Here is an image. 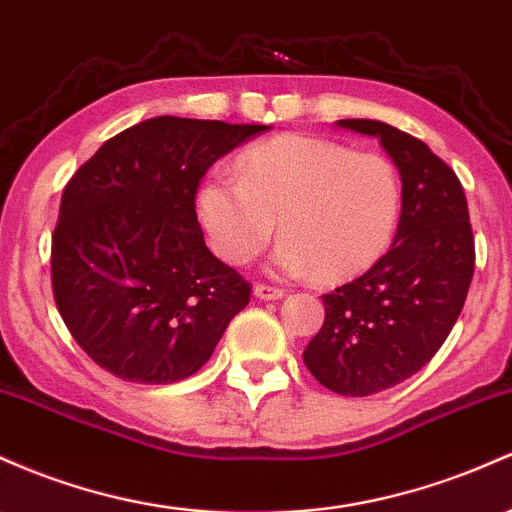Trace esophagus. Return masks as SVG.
<instances>
[{
    "instance_id": "esophagus-1",
    "label": "esophagus",
    "mask_w": 512,
    "mask_h": 512,
    "mask_svg": "<svg viewBox=\"0 0 512 512\" xmlns=\"http://www.w3.org/2000/svg\"><path fill=\"white\" fill-rule=\"evenodd\" d=\"M252 291H255L257 299H262V301H277L284 296L282 289H277V286H267V284H255V289Z\"/></svg>"
}]
</instances>
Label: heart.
Here are the masks:
<instances>
[{
  "label": "heart",
  "mask_w": 512,
  "mask_h": 512,
  "mask_svg": "<svg viewBox=\"0 0 512 512\" xmlns=\"http://www.w3.org/2000/svg\"><path fill=\"white\" fill-rule=\"evenodd\" d=\"M196 213L213 250L245 265L272 240V267L342 282L379 260L401 218V179L386 157L316 136H279L240 157L238 174L213 172Z\"/></svg>",
  "instance_id": "1"
}]
</instances>
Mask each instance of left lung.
Masks as SVG:
<instances>
[{"label":"left lung","instance_id":"left-lung-1","mask_svg":"<svg viewBox=\"0 0 512 512\" xmlns=\"http://www.w3.org/2000/svg\"><path fill=\"white\" fill-rule=\"evenodd\" d=\"M338 126L376 138L391 157L401 218L391 250L323 296L325 323L303 362L325 389L372 396L423 369L447 340L474 277V235L457 174L423 140L369 119Z\"/></svg>","mask_w":512,"mask_h":512}]
</instances>
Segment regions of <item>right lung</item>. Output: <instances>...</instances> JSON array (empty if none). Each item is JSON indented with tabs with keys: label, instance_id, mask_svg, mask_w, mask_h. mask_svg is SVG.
Wrapping results in <instances>:
<instances>
[{
	"label": "right lung",
	"instance_id": "right-lung-1",
	"mask_svg": "<svg viewBox=\"0 0 512 512\" xmlns=\"http://www.w3.org/2000/svg\"><path fill=\"white\" fill-rule=\"evenodd\" d=\"M257 123L157 116L106 140L67 182L53 233V291L77 345L136 384L199 372L250 284L206 247L196 189Z\"/></svg>",
	"mask_w": 512,
	"mask_h": 512
}]
</instances>
